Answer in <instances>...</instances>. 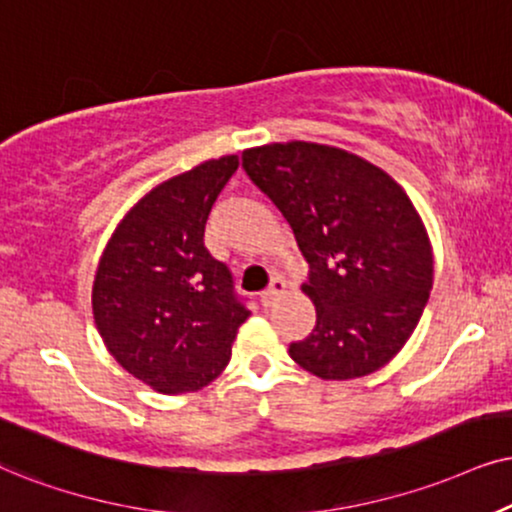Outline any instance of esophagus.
I'll use <instances>...</instances> for the list:
<instances>
[{"instance_id":"1","label":"esophagus","mask_w":512,"mask_h":512,"mask_svg":"<svg viewBox=\"0 0 512 512\" xmlns=\"http://www.w3.org/2000/svg\"><path fill=\"white\" fill-rule=\"evenodd\" d=\"M283 293H286V281H283V278H274V281H271L269 290H264L260 300H262L264 307H271V304H274Z\"/></svg>"}]
</instances>
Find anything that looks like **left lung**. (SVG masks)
Masks as SVG:
<instances>
[{
	"mask_svg": "<svg viewBox=\"0 0 512 512\" xmlns=\"http://www.w3.org/2000/svg\"><path fill=\"white\" fill-rule=\"evenodd\" d=\"M243 167L288 219L314 302L290 357L321 380H352L397 357L428 304L432 243L411 198L359 155L314 141L243 151Z\"/></svg>",
	"mask_w": 512,
	"mask_h": 512,
	"instance_id": "1",
	"label": "left lung"
}]
</instances>
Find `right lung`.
<instances>
[{
  "label": "right lung",
  "mask_w": 512,
  "mask_h": 512,
  "mask_svg": "<svg viewBox=\"0 0 512 512\" xmlns=\"http://www.w3.org/2000/svg\"><path fill=\"white\" fill-rule=\"evenodd\" d=\"M238 155L205 160L146 193L99 257L94 321L113 359L160 394L198 392L224 371L250 312L205 248V222Z\"/></svg>",
  "instance_id": "1"
}]
</instances>
